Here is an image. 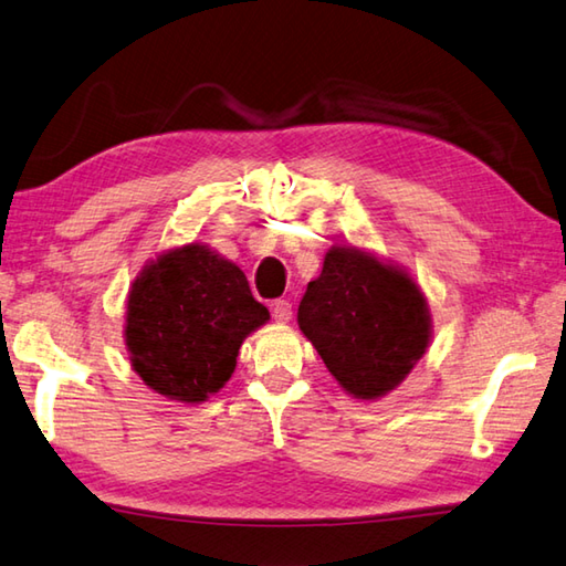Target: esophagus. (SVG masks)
<instances>
[{"label": "esophagus", "mask_w": 566, "mask_h": 566, "mask_svg": "<svg viewBox=\"0 0 566 566\" xmlns=\"http://www.w3.org/2000/svg\"><path fill=\"white\" fill-rule=\"evenodd\" d=\"M271 315H273L275 323H287V319L293 317V303L279 297V301L271 303Z\"/></svg>", "instance_id": "1"}]
</instances>
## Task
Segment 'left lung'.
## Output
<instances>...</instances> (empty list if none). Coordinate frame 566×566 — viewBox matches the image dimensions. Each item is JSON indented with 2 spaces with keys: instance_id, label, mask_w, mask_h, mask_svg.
<instances>
[{
  "instance_id": "obj_1",
  "label": "left lung",
  "mask_w": 566,
  "mask_h": 566,
  "mask_svg": "<svg viewBox=\"0 0 566 566\" xmlns=\"http://www.w3.org/2000/svg\"><path fill=\"white\" fill-rule=\"evenodd\" d=\"M297 325L345 391L377 399L423 357L431 317L407 273L357 249H329L307 283Z\"/></svg>"
}]
</instances>
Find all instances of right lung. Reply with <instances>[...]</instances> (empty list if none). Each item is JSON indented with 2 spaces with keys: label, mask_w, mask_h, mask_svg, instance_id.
Returning <instances> with one entry per match:
<instances>
[{
  "label": "right lung",
  "mask_w": 566,
  "mask_h": 566,
  "mask_svg": "<svg viewBox=\"0 0 566 566\" xmlns=\"http://www.w3.org/2000/svg\"><path fill=\"white\" fill-rule=\"evenodd\" d=\"M269 317L239 265L189 243L137 275L127 295L125 345L147 387L197 403L229 381L243 337Z\"/></svg>",
  "instance_id": "add662e5"
}]
</instances>
